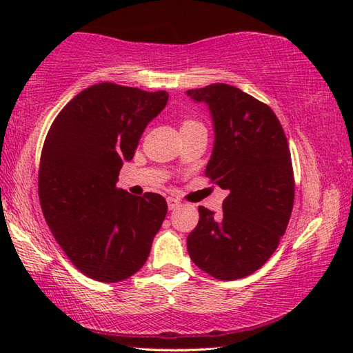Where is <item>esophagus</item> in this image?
I'll use <instances>...</instances> for the list:
<instances>
[{
    "label": "esophagus",
    "mask_w": 353,
    "mask_h": 353,
    "mask_svg": "<svg viewBox=\"0 0 353 353\" xmlns=\"http://www.w3.org/2000/svg\"><path fill=\"white\" fill-rule=\"evenodd\" d=\"M166 202H168L170 210H176V208L181 205V201L176 199V198H168V199H166Z\"/></svg>",
    "instance_id": "esophagus-1"
}]
</instances>
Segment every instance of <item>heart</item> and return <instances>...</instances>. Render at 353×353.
I'll use <instances>...</instances> for the list:
<instances>
[{"label": "heart", "instance_id": "heart-1", "mask_svg": "<svg viewBox=\"0 0 353 353\" xmlns=\"http://www.w3.org/2000/svg\"><path fill=\"white\" fill-rule=\"evenodd\" d=\"M191 123H194V121H185L183 124H191ZM183 124H182V126H183Z\"/></svg>", "mask_w": 353, "mask_h": 353}]
</instances>
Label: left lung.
<instances>
[{
	"label": "left lung",
	"instance_id": "8db88e82",
	"mask_svg": "<svg viewBox=\"0 0 353 353\" xmlns=\"http://www.w3.org/2000/svg\"><path fill=\"white\" fill-rule=\"evenodd\" d=\"M210 112L214 141L205 176L227 191L223 213L199 207L187 238L190 259L219 280L265 265L285 234L294 202L288 141L276 113L240 88L212 83L188 90Z\"/></svg>",
	"mask_w": 353,
	"mask_h": 353
}]
</instances>
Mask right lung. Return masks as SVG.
I'll return each mask as SVG.
<instances>
[{"instance_id":"add662e5","label":"right lung","mask_w":353,"mask_h":353,"mask_svg":"<svg viewBox=\"0 0 353 353\" xmlns=\"http://www.w3.org/2000/svg\"><path fill=\"white\" fill-rule=\"evenodd\" d=\"M166 103V92L101 82L76 94L46 135L41 212L70 261L98 282H121L140 271L166 216L160 194L117 188L123 163Z\"/></svg>"}]
</instances>
